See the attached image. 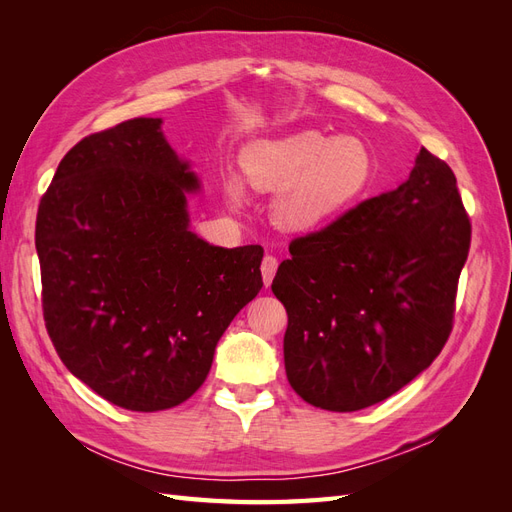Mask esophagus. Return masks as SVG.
Wrapping results in <instances>:
<instances>
[{"mask_svg": "<svg viewBox=\"0 0 512 512\" xmlns=\"http://www.w3.org/2000/svg\"><path fill=\"white\" fill-rule=\"evenodd\" d=\"M277 265H280V262H277V258H275V256H271V254H267L265 258H262L260 271H262V280H265V284H267V286L273 282L275 271H277Z\"/></svg>", "mask_w": 512, "mask_h": 512, "instance_id": "1", "label": "esophagus"}]
</instances>
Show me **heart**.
<instances>
[{
  "mask_svg": "<svg viewBox=\"0 0 512 512\" xmlns=\"http://www.w3.org/2000/svg\"><path fill=\"white\" fill-rule=\"evenodd\" d=\"M243 173L256 190L275 192V222L286 230H318L352 205L371 179V156L352 136L329 141L320 132H297L258 141L241 153ZM232 203H243V185L226 181Z\"/></svg>",
  "mask_w": 512,
  "mask_h": 512,
  "instance_id": "1",
  "label": "heart"
}]
</instances>
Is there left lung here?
Segmentation results:
<instances>
[{
  "instance_id": "1",
  "label": "left lung",
  "mask_w": 512,
  "mask_h": 512,
  "mask_svg": "<svg viewBox=\"0 0 512 512\" xmlns=\"http://www.w3.org/2000/svg\"><path fill=\"white\" fill-rule=\"evenodd\" d=\"M470 239L455 173L425 147L397 190L292 239L271 290L288 314L294 393L354 412L427 369L453 331Z\"/></svg>"
}]
</instances>
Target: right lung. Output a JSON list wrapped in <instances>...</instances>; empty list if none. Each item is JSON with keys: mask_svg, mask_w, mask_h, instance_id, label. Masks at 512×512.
Returning <instances> with one entry per match:
<instances>
[{"mask_svg": "<svg viewBox=\"0 0 512 512\" xmlns=\"http://www.w3.org/2000/svg\"><path fill=\"white\" fill-rule=\"evenodd\" d=\"M136 117L76 143L42 194V314L59 359L134 412L183 404L220 337L262 288L260 245L215 247L188 228L198 181Z\"/></svg>", "mask_w": 512, "mask_h": 512, "instance_id": "1", "label": "right lung"}]
</instances>
